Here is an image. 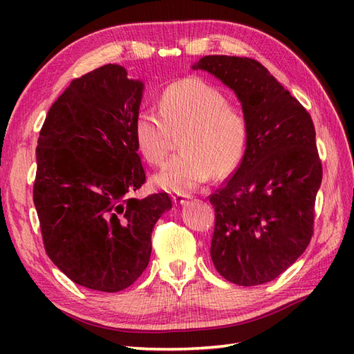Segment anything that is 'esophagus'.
Masks as SVG:
<instances>
[{
    "label": "esophagus",
    "instance_id": "obj_1",
    "mask_svg": "<svg viewBox=\"0 0 354 354\" xmlns=\"http://www.w3.org/2000/svg\"><path fill=\"white\" fill-rule=\"evenodd\" d=\"M190 196L189 194H185V193H175V194H171V199H173V202H175L176 205H181V204H184V202L189 199Z\"/></svg>",
    "mask_w": 354,
    "mask_h": 354
}]
</instances>
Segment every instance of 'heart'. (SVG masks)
I'll return each instance as SVG.
<instances>
[{"mask_svg": "<svg viewBox=\"0 0 354 354\" xmlns=\"http://www.w3.org/2000/svg\"><path fill=\"white\" fill-rule=\"evenodd\" d=\"M158 111L140 109L132 123L135 145L152 165L164 162L171 133L181 132V152L155 176L158 187L189 193L213 173L227 176L242 162L250 123L243 109L231 104L217 86L199 77L171 82L160 94Z\"/></svg>", "mask_w": 354, "mask_h": 354, "instance_id": "heart-1", "label": "heart"}]
</instances>
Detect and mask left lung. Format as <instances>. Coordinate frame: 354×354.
<instances>
[{
	"instance_id": "left-lung-1",
	"label": "left lung",
	"mask_w": 354,
	"mask_h": 354,
	"mask_svg": "<svg viewBox=\"0 0 354 354\" xmlns=\"http://www.w3.org/2000/svg\"><path fill=\"white\" fill-rule=\"evenodd\" d=\"M193 68L230 86L250 123L242 162L209 194L214 268L239 286L272 281L313 236L322 164L312 117L255 59L204 56Z\"/></svg>"
}]
</instances>
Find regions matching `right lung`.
Wrapping results in <instances>:
<instances>
[{
  "mask_svg": "<svg viewBox=\"0 0 354 354\" xmlns=\"http://www.w3.org/2000/svg\"><path fill=\"white\" fill-rule=\"evenodd\" d=\"M142 84L108 64L51 104L36 147L33 202L51 261L84 288L118 292L138 280L169 194L132 193L146 183L132 123Z\"/></svg>",
  "mask_w": 354,
  "mask_h": 354,
  "instance_id": "1",
  "label": "right lung"
}]
</instances>
